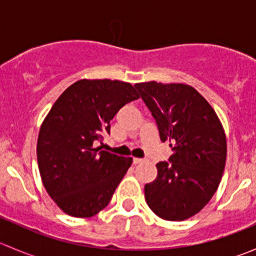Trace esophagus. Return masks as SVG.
Instances as JSON below:
<instances>
[{"instance_id":"1","label":"esophagus","mask_w":256,"mask_h":256,"mask_svg":"<svg viewBox=\"0 0 256 256\" xmlns=\"http://www.w3.org/2000/svg\"><path fill=\"white\" fill-rule=\"evenodd\" d=\"M142 161H144L142 158H138V157H134V158H132V164H141Z\"/></svg>"}]
</instances>
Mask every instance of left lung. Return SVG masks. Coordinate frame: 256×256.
<instances>
[{
    "label": "left lung",
    "mask_w": 256,
    "mask_h": 256,
    "mask_svg": "<svg viewBox=\"0 0 256 256\" xmlns=\"http://www.w3.org/2000/svg\"><path fill=\"white\" fill-rule=\"evenodd\" d=\"M156 120L162 142L174 154L156 164L157 177L144 186V198L156 216L180 222L200 212L216 193L226 158L223 126L213 108L186 84H135Z\"/></svg>",
    "instance_id": "left-lung-1"
}]
</instances>
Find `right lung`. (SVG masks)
<instances>
[{
  "mask_svg": "<svg viewBox=\"0 0 256 256\" xmlns=\"http://www.w3.org/2000/svg\"><path fill=\"white\" fill-rule=\"evenodd\" d=\"M138 98L130 82L82 79L54 102L40 126L37 160L43 186L64 213L89 218L109 204L132 158L94 144L110 134L118 110Z\"/></svg>",
  "mask_w": 256,
  "mask_h": 256,
  "instance_id": "obj_1",
  "label": "right lung"
}]
</instances>
